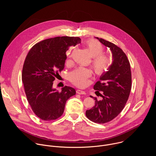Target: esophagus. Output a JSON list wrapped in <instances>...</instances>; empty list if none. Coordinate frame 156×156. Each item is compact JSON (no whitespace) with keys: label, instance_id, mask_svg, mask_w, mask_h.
Wrapping results in <instances>:
<instances>
[{"label":"esophagus","instance_id":"34e87169","mask_svg":"<svg viewBox=\"0 0 156 156\" xmlns=\"http://www.w3.org/2000/svg\"><path fill=\"white\" fill-rule=\"evenodd\" d=\"M76 93L79 94H86V93L84 91L80 90H76Z\"/></svg>","mask_w":156,"mask_h":156}]
</instances>
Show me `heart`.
<instances>
[{"label":"heart","instance_id":"1","mask_svg":"<svg viewBox=\"0 0 156 156\" xmlns=\"http://www.w3.org/2000/svg\"><path fill=\"white\" fill-rule=\"evenodd\" d=\"M86 46L93 57L91 65L97 75H101L106 72L112 63V60L107 55L103 54L104 46L98 41L90 39L86 41ZM92 72L86 68H78L69 74V80L75 85L84 86L87 80L91 76Z\"/></svg>","mask_w":156,"mask_h":156}]
</instances>
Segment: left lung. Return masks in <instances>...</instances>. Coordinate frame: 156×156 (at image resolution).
<instances>
[{
  "mask_svg": "<svg viewBox=\"0 0 156 156\" xmlns=\"http://www.w3.org/2000/svg\"><path fill=\"white\" fill-rule=\"evenodd\" d=\"M96 38L110 48L113 62L94 86L96 92L102 91V99L98 101L94 98L95 105L86 111V115L94 123H105L115 119L123 109L131 88V73L129 60L122 49L104 39Z\"/></svg>",
  "mask_w": 156,
  "mask_h": 156,
  "instance_id": "1",
  "label": "left lung"
}]
</instances>
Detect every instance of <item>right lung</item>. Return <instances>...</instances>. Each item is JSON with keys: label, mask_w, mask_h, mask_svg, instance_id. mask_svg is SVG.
<instances>
[{"label": "right lung", "mask_w": 156, "mask_h": 156, "mask_svg": "<svg viewBox=\"0 0 156 156\" xmlns=\"http://www.w3.org/2000/svg\"><path fill=\"white\" fill-rule=\"evenodd\" d=\"M80 42L78 37H55L36 44L28 53L22 81L29 104L41 120L57 119L64 112L66 101L76 94L72 87L65 86L59 92L52 86L58 72L64 69L66 51Z\"/></svg>", "instance_id": "1"}]
</instances>
